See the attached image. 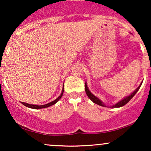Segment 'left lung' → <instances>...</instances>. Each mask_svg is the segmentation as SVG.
<instances>
[{"mask_svg": "<svg viewBox=\"0 0 151 151\" xmlns=\"http://www.w3.org/2000/svg\"><path fill=\"white\" fill-rule=\"evenodd\" d=\"M141 84H142V83H141V84H140L139 86H138V87L137 88L136 90H134V91H133V92L131 93V94L129 95V96H126V97H124V99H121L120 101H119L118 103L116 104H114L113 106H111L110 108H119V107H121V106H123L126 104H127L128 102H129L130 100H131V99L133 97V96H134V95L137 93V91L139 90L140 87H141ZM85 91H86V95L88 96V97H89L90 99H91V101L93 102V103H95V104H96L101 106H106L104 104V102L102 101L101 99H99L98 97H96V96H94V95H93V93L89 91V88H88V86H87V84H86V82H85Z\"/></svg>", "mask_w": 151, "mask_h": 151, "instance_id": "8db88e82", "label": "left lung"}]
</instances>
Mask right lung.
Wrapping results in <instances>:
<instances>
[{
	"label": "right lung",
	"instance_id": "add662e5",
	"mask_svg": "<svg viewBox=\"0 0 151 151\" xmlns=\"http://www.w3.org/2000/svg\"><path fill=\"white\" fill-rule=\"evenodd\" d=\"M63 92H64V86H63V88H62V91L61 93H60V96H58V98L56 99L55 100H54V101L50 102V103L47 104H44V105H35V104H27V103H25V102H21V103L23 104L24 106H25L28 107V108H30V109H44V108H47V107H49L50 106H52L55 104H56L57 102H58L59 100L60 99L62 98V94H63Z\"/></svg>",
	"mask_w": 151,
	"mask_h": 151
}]
</instances>
